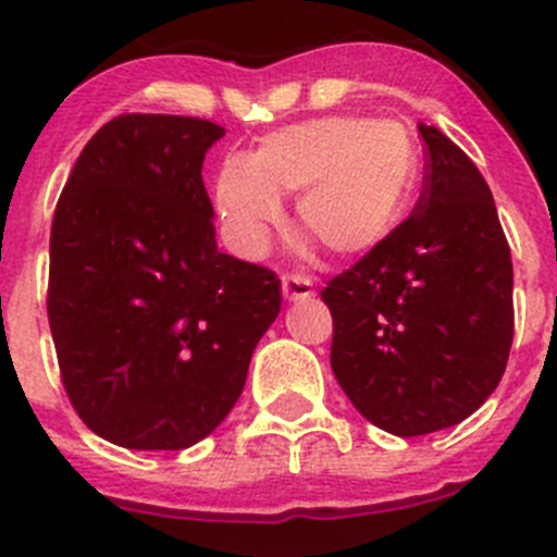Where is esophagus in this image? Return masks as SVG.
<instances>
[{
	"label": "esophagus",
	"instance_id": "1",
	"mask_svg": "<svg viewBox=\"0 0 557 557\" xmlns=\"http://www.w3.org/2000/svg\"><path fill=\"white\" fill-rule=\"evenodd\" d=\"M283 296L288 301L312 299V296H314L312 280L301 277V274H288V277H283Z\"/></svg>",
	"mask_w": 557,
	"mask_h": 557
}]
</instances>
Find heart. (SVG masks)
Wrapping results in <instances>:
<instances>
[{
  "label": "heart",
  "mask_w": 557,
  "mask_h": 557,
  "mask_svg": "<svg viewBox=\"0 0 557 557\" xmlns=\"http://www.w3.org/2000/svg\"><path fill=\"white\" fill-rule=\"evenodd\" d=\"M420 180L412 132L391 117L323 115L261 137L252 156H228L212 183L234 250L258 258L296 197V232L336 261L377 252L407 218Z\"/></svg>",
  "instance_id": "1"
}]
</instances>
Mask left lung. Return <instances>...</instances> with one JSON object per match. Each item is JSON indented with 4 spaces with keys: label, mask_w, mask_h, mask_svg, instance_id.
I'll return each mask as SVG.
<instances>
[{
    "label": "left lung",
    "mask_w": 557,
    "mask_h": 557,
    "mask_svg": "<svg viewBox=\"0 0 557 557\" xmlns=\"http://www.w3.org/2000/svg\"><path fill=\"white\" fill-rule=\"evenodd\" d=\"M429 150L414 212L323 288L331 369L377 429H450L502 383L515 334L512 256L493 194L469 156L420 123Z\"/></svg>",
    "instance_id": "obj_1"
}]
</instances>
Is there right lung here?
I'll use <instances>...</instances> for the list:
<instances>
[{"label":"right lung","instance_id":"add662e5","mask_svg":"<svg viewBox=\"0 0 557 557\" xmlns=\"http://www.w3.org/2000/svg\"><path fill=\"white\" fill-rule=\"evenodd\" d=\"M212 121L117 115L72 166L50 228L48 320L83 423L185 450L223 423L280 312L269 269L218 250L201 164Z\"/></svg>","mask_w":557,"mask_h":557}]
</instances>
